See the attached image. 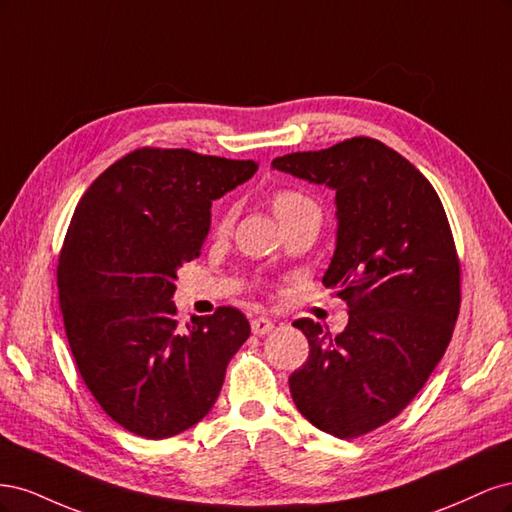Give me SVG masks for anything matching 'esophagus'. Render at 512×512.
<instances>
[{
    "instance_id": "obj_1",
    "label": "esophagus",
    "mask_w": 512,
    "mask_h": 512,
    "mask_svg": "<svg viewBox=\"0 0 512 512\" xmlns=\"http://www.w3.org/2000/svg\"><path fill=\"white\" fill-rule=\"evenodd\" d=\"M273 327H275V322L265 318V316H258V318L252 320V333L254 335H267V333L273 331Z\"/></svg>"
}]
</instances>
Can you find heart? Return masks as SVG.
Segmentation results:
<instances>
[{
  "instance_id": "obj_1",
  "label": "heart",
  "mask_w": 512,
  "mask_h": 512,
  "mask_svg": "<svg viewBox=\"0 0 512 512\" xmlns=\"http://www.w3.org/2000/svg\"><path fill=\"white\" fill-rule=\"evenodd\" d=\"M307 200H309V198H305V196L299 194V192L282 190V192H277V194L273 196V207H275V213H282V211H286V209H290V207H294V205L307 203Z\"/></svg>"
}]
</instances>
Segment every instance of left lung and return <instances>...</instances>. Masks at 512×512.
<instances>
[{
  "label": "left lung",
  "mask_w": 512,
  "mask_h": 512,
  "mask_svg": "<svg viewBox=\"0 0 512 512\" xmlns=\"http://www.w3.org/2000/svg\"><path fill=\"white\" fill-rule=\"evenodd\" d=\"M271 166L335 192L337 239L322 284L350 305L335 337L320 322H294L309 359L288 380L292 401L335 438L363 436L410 404L451 342L461 301L451 226L431 183L374 138Z\"/></svg>",
  "instance_id": "1"
}]
</instances>
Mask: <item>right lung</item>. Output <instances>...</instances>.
<instances>
[{
	"instance_id": "add662e5",
	"label": "right lung",
	"mask_w": 512,
	"mask_h": 512,
	"mask_svg": "<svg viewBox=\"0 0 512 512\" xmlns=\"http://www.w3.org/2000/svg\"><path fill=\"white\" fill-rule=\"evenodd\" d=\"M254 160L143 147L89 185L59 256L57 288L76 367L102 410L162 440L205 418L228 361L250 337L235 307L177 322V271L200 256L211 205Z\"/></svg>"
}]
</instances>
